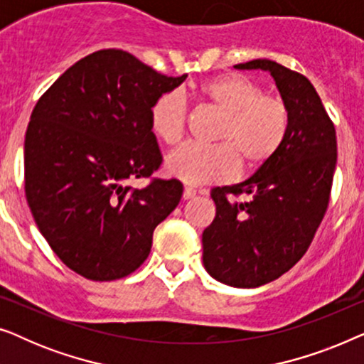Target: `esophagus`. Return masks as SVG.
Returning a JSON list of instances; mask_svg holds the SVG:
<instances>
[{"label":"esophagus","instance_id":"esophagus-1","mask_svg":"<svg viewBox=\"0 0 364 364\" xmlns=\"http://www.w3.org/2000/svg\"><path fill=\"white\" fill-rule=\"evenodd\" d=\"M196 196H197V191H193V188H191V187L183 188V192H182L183 200H191V198H193Z\"/></svg>","mask_w":364,"mask_h":364}]
</instances>
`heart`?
<instances>
[{"label": "heart", "instance_id": "b5f03b06", "mask_svg": "<svg viewBox=\"0 0 364 364\" xmlns=\"http://www.w3.org/2000/svg\"><path fill=\"white\" fill-rule=\"evenodd\" d=\"M197 96L223 114L217 146L183 144L166 157L164 168L171 177L197 183L223 182L237 172L255 171L272 161L285 142L290 116L283 101L265 96L260 84L242 74H222L203 81ZM187 106L178 92L156 99L149 112L151 131L173 146L186 131Z\"/></svg>", "mask_w": 364, "mask_h": 364}]
</instances>
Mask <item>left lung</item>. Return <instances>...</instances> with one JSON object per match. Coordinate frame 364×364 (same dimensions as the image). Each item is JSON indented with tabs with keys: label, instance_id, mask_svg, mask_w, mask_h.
Segmentation results:
<instances>
[{
	"label": "left lung",
	"instance_id": "1",
	"mask_svg": "<svg viewBox=\"0 0 364 364\" xmlns=\"http://www.w3.org/2000/svg\"><path fill=\"white\" fill-rule=\"evenodd\" d=\"M233 68L270 73L290 126L277 156L252 177L212 188L217 212L202 233V260L217 282L257 288L290 270L310 247L330 202L336 132L305 76L270 59ZM228 193L246 198L233 201Z\"/></svg>",
	"mask_w": 364,
	"mask_h": 364
}]
</instances>
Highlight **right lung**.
<instances>
[{
  "instance_id": "right-lung-1",
  "label": "right lung",
  "mask_w": 364,
  "mask_h": 364,
  "mask_svg": "<svg viewBox=\"0 0 364 364\" xmlns=\"http://www.w3.org/2000/svg\"><path fill=\"white\" fill-rule=\"evenodd\" d=\"M187 74L168 77L122 49L73 64L43 94L24 137V188L34 222L66 267L117 280L149 257L152 233L178 205L182 183L154 181L161 166L149 112Z\"/></svg>"
}]
</instances>
